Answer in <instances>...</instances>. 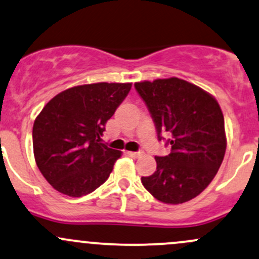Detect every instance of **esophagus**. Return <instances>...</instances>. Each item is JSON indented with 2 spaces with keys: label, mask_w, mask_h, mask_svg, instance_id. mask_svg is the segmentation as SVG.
I'll list each match as a JSON object with an SVG mask.
<instances>
[{
  "label": "esophagus",
  "mask_w": 259,
  "mask_h": 259,
  "mask_svg": "<svg viewBox=\"0 0 259 259\" xmlns=\"http://www.w3.org/2000/svg\"><path fill=\"white\" fill-rule=\"evenodd\" d=\"M127 155L129 156H132V157H134V158H138V157H141V156L144 155V152L143 151H138V152H127Z\"/></svg>",
  "instance_id": "34e87169"
}]
</instances>
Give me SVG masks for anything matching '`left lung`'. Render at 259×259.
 Returning a JSON list of instances; mask_svg holds the SVG:
<instances>
[{"instance_id": "1", "label": "left lung", "mask_w": 259, "mask_h": 259, "mask_svg": "<svg viewBox=\"0 0 259 259\" xmlns=\"http://www.w3.org/2000/svg\"><path fill=\"white\" fill-rule=\"evenodd\" d=\"M157 130L171 152L156 156V171L141 177L157 200L182 204L200 194L217 176L226 150L225 123L217 99L195 84L171 77L136 82Z\"/></svg>"}]
</instances>
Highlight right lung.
<instances>
[{
  "instance_id": "add662e5",
  "label": "right lung",
  "mask_w": 259,
  "mask_h": 259,
  "mask_svg": "<svg viewBox=\"0 0 259 259\" xmlns=\"http://www.w3.org/2000/svg\"><path fill=\"white\" fill-rule=\"evenodd\" d=\"M130 88L132 83L107 82L69 88L36 116L34 157L58 192L79 198L108 180L121 152L102 144L101 136Z\"/></svg>"
}]
</instances>
